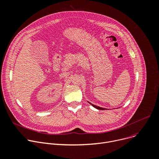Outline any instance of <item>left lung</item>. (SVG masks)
Masks as SVG:
<instances>
[{
    "instance_id": "left-lung-1",
    "label": "left lung",
    "mask_w": 159,
    "mask_h": 159,
    "mask_svg": "<svg viewBox=\"0 0 159 159\" xmlns=\"http://www.w3.org/2000/svg\"><path fill=\"white\" fill-rule=\"evenodd\" d=\"M90 104H91L94 107V108H96V109H99V110H105V109H104V108H102V107H98V106H97V105H93V104H92V103H91L90 102H89Z\"/></svg>"
}]
</instances>
